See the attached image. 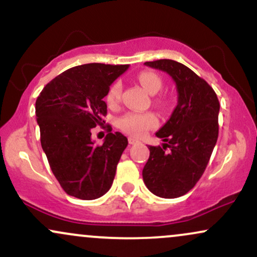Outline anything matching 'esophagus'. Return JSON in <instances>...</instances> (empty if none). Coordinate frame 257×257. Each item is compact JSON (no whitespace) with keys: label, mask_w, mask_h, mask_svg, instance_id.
Returning a JSON list of instances; mask_svg holds the SVG:
<instances>
[{"label":"esophagus","mask_w":257,"mask_h":257,"mask_svg":"<svg viewBox=\"0 0 257 257\" xmlns=\"http://www.w3.org/2000/svg\"><path fill=\"white\" fill-rule=\"evenodd\" d=\"M128 141H129V144H131V145H134V144H138V143H139L138 139L132 138V137H129V138H128Z\"/></svg>","instance_id":"obj_1"}]
</instances>
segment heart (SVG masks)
<instances>
[{
	"mask_svg": "<svg viewBox=\"0 0 257 257\" xmlns=\"http://www.w3.org/2000/svg\"><path fill=\"white\" fill-rule=\"evenodd\" d=\"M139 83L143 85L150 94L155 95L163 87V79L158 73L153 71H141L138 75ZM122 94V84L120 82H114L106 94V101L110 106H116L120 101ZM156 102L159 105L164 104V99H156ZM158 124L157 117L153 113H126L118 120V126L120 131L133 137H141L149 129L155 128Z\"/></svg>",
	"mask_w": 257,
	"mask_h": 257,
	"instance_id": "obj_1",
	"label": "heart"
}]
</instances>
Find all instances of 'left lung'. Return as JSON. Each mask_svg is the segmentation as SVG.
I'll use <instances>...</instances> for the list:
<instances>
[{"label":"left lung","mask_w":257,"mask_h":257,"mask_svg":"<svg viewBox=\"0 0 257 257\" xmlns=\"http://www.w3.org/2000/svg\"><path fill=\"white\" fill-rule=\"evenodd\" d=\"M146 66L167 72L178 90V105L156 133L163 147L149 146L143 169L146 187L162 198L184 196L204 173L219 137L220 104L216 93L184 64L170 59L146 61Z\"/></svg>","instance_id":"1"}]
</instances>
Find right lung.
Masks as SVG:
<instances>
[{
  "label": "right lung",
  "instance_id": "right-lung-1",
  "mask_svg": "<svg viewBox=\"0 0 257 257\" xmlns=\"http://www.w3.org/2000/svg\"><path fill=\"white\" fill-rule=\"evenodd\" d=\"M129 65L84 64L52 79L36 100L41 145L63 190L91 200L111 188L117 164L128 145L119 132L106 135L102 145L91 140V129L107 113L104 98Z\"/></svg>",
  "mask_w": 257,
  "mask_h": 257
}]
</instances>
